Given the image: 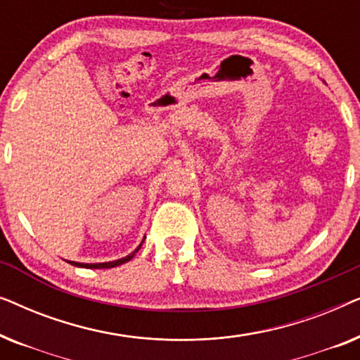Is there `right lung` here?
I'll use <instances>...</instances> for the list:
<instances>
[{
  "instance_id": "obj_1",
  "label": "right lung",
  "mask_w": 360,
  "mask_h": 360,
  "mask_svg": "<svg viewBox=\"0 0 360 360\" xmlns=\"http://www.w3.org/2000/svg\"><path fill=\"white\" fill-rule=\"evenodd\" d=\"M142 243H144V240H142ZM142 243L139 244V248H137L136 250H132V252H131L129 255H126V257H122V259L112 260V262H100V264H83V262H73V260H67V262H68V264H72V265H75V267H83V269H111V267H117V265H121V264H126V262H129V260H131V259L134 257V255H136L137 250L141 249Z\"/></svg>"
}]
</instances>
